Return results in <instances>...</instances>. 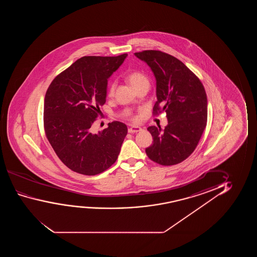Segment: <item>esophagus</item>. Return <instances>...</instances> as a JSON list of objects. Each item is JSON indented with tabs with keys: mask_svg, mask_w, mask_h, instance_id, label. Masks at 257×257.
Returning a JSON list of instances; mask_svg holds the SVG:
<instances>
[{
	"mask_svg": "<svg viewBox=\"0 0 257 257\" xmlns=\"http://www.w3.org/2000/svg\"><path fill=\"white\" fill-rule=\"evenodd\" d=\"M142 130V128L140 126H131L129 129H128V133H130V134H135V133H138V132H141Z\"/></svg>",
	"mask_w": 257,
	"mask_h": 257,
	"instance_id": "34e87169",
	"label": "esophagus"
}]
</instances>
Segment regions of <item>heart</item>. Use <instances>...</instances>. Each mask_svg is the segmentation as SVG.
<instances>
[{"instance_id": "1", "label": "heart", "mask_w": 257, "mask_h": 257, "mask_svg": "<svg viewBox=\"0 0 257 257\" xmlns=\"http://www.w3.org/2000/svg\"><path fill=\"white\" fill-rule=\"evenodd\" d=\"M127 80L134 89L144 83H149L148 77L141 72H132L127 75ZM115 88H116V83L113 82L109 87V95H112L114 94ZM129 115H130L129 113H126V116H129ZM134 119H137V117H134Z\"/></svg>"}]
</instances>
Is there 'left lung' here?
I'll use <instances>...</instances> for the list:
<instances>
[{"label":"left lung","mask_w":257,"mask_h":257,"mask_svg":"<svg viewBox=\"0 0 257 257\" xmlns=\"http://www.w3.org/2000/svg\"><path fill=\"white\" fill-rule=\"evenodd\" d=\"M151 68L156 80L154 113L165 111L168 124L149 126L153 144L146 153L163 166L178 164L197 148L207 122V96L200 80L175 57L161 51L135 53Z\"/></svg>","instance_id":"8db88e82"}]
</instances>
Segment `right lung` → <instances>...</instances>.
Instances as JSON below:
<instances>
[{"label":"right lung","mask_w":257,"mask_h":257,"mask_svg":"<svg viewBox=\"0 0 257 257\" xmlns=\"http://www.w3.org/2000/svg\"><path fill=\"white\" fill-rule=\"evenodd\" d=\"M127 57L85 56L50 84L44 102L46 137L60 161L74 172L95 176L119 155L127 126L118 121L92 134L90 127L107 96L108 79Z\"/></svg>","instance_id":"add662e5"}]
</instances>
